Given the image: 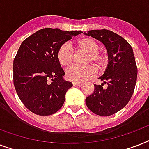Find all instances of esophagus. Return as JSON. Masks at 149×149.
Masks as SVG:
<instances>
[{
    "instance_id": "1",
    "label": "esophagus",
    "mask_w": 149,
    "mask_h": 149,
    "mask_svg": "<svg viewBox=\"0 0 149 149\" xmlns=\"http://www.w3.org/2000/svg\"><path fill=\"white\" fill-rule=\"evenodd\" d=\"M72 85H73V86H81L82 84L81 83H77V82H73V83H72Z\"/></svg>"
}]
</instances>
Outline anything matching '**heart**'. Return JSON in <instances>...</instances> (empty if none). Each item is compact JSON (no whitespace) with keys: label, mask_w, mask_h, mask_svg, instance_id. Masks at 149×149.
Returning <instances> with one entry per match:
<instances>
[{"label":"heart","mask_w":149,"mask_h":149,"mask_svg":"<svg viewBox=\"0 0 149 149\" xmlns=\"http://www.w3.org/2000/svg\"><path fill=\"white\" fill-rule=\"evenodd\" d=\"M74 47L77 51L87 53L86 63H94L97 67L102 68L106 63V57L104 54L98 52L99 44L91 38H83L74 43ZM57 59L63 67L68 68L72 65L73 53L68 45H63L57 52ZM96 69L92 65L86 67H72L66 71L65 77L69 80L81 83L93 78L96 75Z\"/></svg>","instance_id":"obj_1"}]
</instances>
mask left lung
<instances>
[{
	"label": "left lung",
	"instance_id": "obj_1",
	"mask_svg": "<svg viewBox=\"0 0 149 149\" xmlns=\"http://www.w3.org/2000/svg\"><path fill=\"white\" fill-rule=\"evenodd\" d=\"M86 36L101 42L108 54V64L94 84L93 93L86 98L87 107L100 116H111L120 111L129 102L136 84L137 69L134 52L130 44L118 34L107 29L91 30ZM107 83L106 88L102 87Z\"/></svg>",
	"mask_w": 149,
	"mask_h": 149
}]
</instances>
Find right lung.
I'll list each match as a JSON object with an SVG mask.
<instances>
[{
  "label": "right lung",
  "instance_id": "add662e5",
  "mask_svg": "<svg viewBox=\"0 0 149 149\" xmlns=\"http://www.w3.org/2000/svg\"><path fill=\"white\" fill-rule=\"evenodd\" d=\"M80 33L46 28L22 42L14 59V85L20 100L32 113L51 115L63 107L72 84L63 79L65 72L57 52L64 43Z\"/></svg>",
  "mask_w": 149,
  "mask_h": 149
}]
</instances>
